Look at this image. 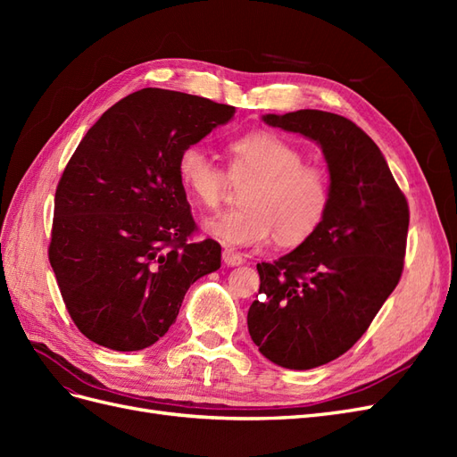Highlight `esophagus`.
<instances>
[{"label": "esophagus", "mask_w": 457, "mask_h": 457, "mask_svg": "<svg viewBox=\"0 0 457 457\" xmlns=\"http://www.w3.org/2000/svg\"><path fill=\"white\" fill-rule=\"evenodd\" d=\"M223 261L227 267H240L244 262V257L240 253H237L232 250V247H225L223 250Z\"/></svg>", "instance_id": "obj_1"}]
</instances>
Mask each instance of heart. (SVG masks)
I'll return each instance as SVG.
<instances>
[{"mask_svg":"<svg viewBox=\"0 0 457 457\" xmlns=\"http://www.w3.org/2000/svg\"><path fill=\"white\" fill-rule=\"evenodd\" d=\"M232 177L253 175L245 210L205 220V230L228 247L267 242L272 232L284 245L305 242L329 207V179L318 165L303 163V152L274 131H252L232 141ZM179 181L196 204L215 210L228 188V175L200 146H188L177 162Z\"/></svg>","mask_w":457,"mask_h":457,"instance_id":"heart-1","label":"heart"}]
</instances>
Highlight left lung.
Listing matches in <instances>:
<instances>
[{
	"mask_svg": "<svg viewBox=\"0 0 457 457\" xmlns=\"http://www.w3.org/2000/svg\"><path fill=\"white\" fill-rule=\"evenodd\" d=\"M320 146L329 173L322 225L294 252L261 262L247 329L287 370L336 361L362 337L404 267L410 212L381 150L351 120L324 110L265 114Z\"/></svg>",
	"mask_w": 457,
	"mask_h": 457,
	"instance_id": "1",
	"label": "left lung"
}]
</instances>
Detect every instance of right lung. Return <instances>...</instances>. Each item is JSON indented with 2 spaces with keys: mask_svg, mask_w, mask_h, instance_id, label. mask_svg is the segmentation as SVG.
Segmentation results:
<instances>
[{
  "mask_svg": "<svg viewBox=\"0 0 457 457\" xmlns=\"http://www.w3.org/2000/svg\"><path fill=\"white\" fill-rule=\"evenodd\" d=\"M234 112L146 87L108 108L78 145L54 192L49 262L93 343L150 347L175 322L190 284L220 267L215 240L188 242L196 225L177 162Z\"/></svg>",
  "mask_w": 457,
  "mask_h": 457,
  "instance_id": "right-lung-1",
  "label": "right lung"
}]
</instances>
